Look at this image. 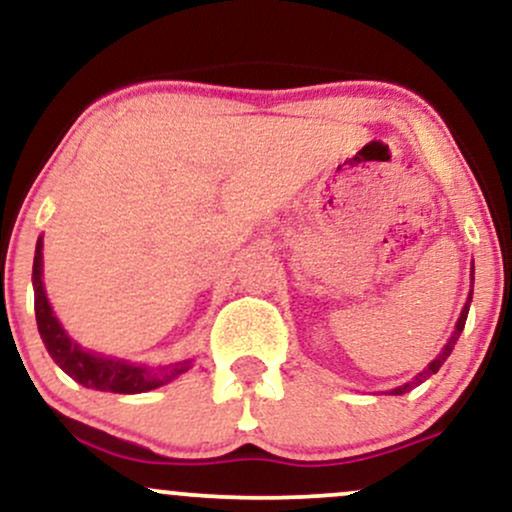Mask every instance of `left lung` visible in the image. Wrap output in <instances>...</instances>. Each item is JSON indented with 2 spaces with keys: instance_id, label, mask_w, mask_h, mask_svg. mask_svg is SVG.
Instances as JSON below:
<instances>
[{
  "instance_id": "obj_1",
  "label": "left lung",
  "mask_w": 512,
  "mask_h": 512,
  "mask_svg": "<svg viewBox=\"0 0 512 512\" xmlns=\"http://www.w3.org/2000/svg\"><path fill=\"white\" fill-rule=\"evenodd\" d=\"M472 269H474V267H472ZM469 303H472V291H469V296H467V303H464V308H462V315H460V320H457V325H455V332H452V337L448 339V344L443 346V351H440V354H438L436 358H433L431 363H428V368L421 370V373L416 375V378L411 380V383H404V385L395 387V390H390V395H404V392H409L411 387L421 385V383H424V380L431 378L433 373H438L440 366H443V363L448 361V356L452 354V349H455L457 339H460V334H462V330H464V322H467V313H469Z\"/></svg>"
}]
</instances>
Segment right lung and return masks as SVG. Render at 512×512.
Returning a JSON list of instances; mask_svg holds the SVG:
<instances>
[{"label": "right lung", "instance_id": "obj_1", "mask_svg": "<svg viewBox=\"0 0 512 512\" xmlns=\"http://www.w3.org/2000/svg\"><path fill=\"white\" fill-rule=\"evenodd\" d=\"M33 291H35V322H38L40 339H43L45 349L52 356V361L60 366L69 378L84 387H93L101 392H117V395H137V392H149L156 387L170 383L178 375L190 370L192 358L187 361L170 363L163 368H146L137 363L120 361L113 356L93 354V351L81 349L79 344L64 332L55 313H52L48 296H45L43 286V238H38L35 245V260H33Z\"/></svg>", "mask_w": 512, "mask_h": 512}]
</instances>
